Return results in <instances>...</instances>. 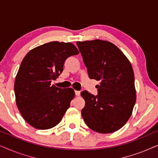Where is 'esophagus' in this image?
I'll use <instances>...</instances> for the list:
<instances>
[{"instance_id":"1","label":"esophagus","mask_w":158,"mask_h":158,"mask_svg":"<svg viewBox=\"0 0 158 158\" xmlns=\"http://www.w3.org/2000/svg\"><path fill=\"white\" fill-rule=\"evenodd\" d=\"M75 94L76 96H79L80 94H81V92L78 91V90H75Z\"/></svg>"}]
</instances>
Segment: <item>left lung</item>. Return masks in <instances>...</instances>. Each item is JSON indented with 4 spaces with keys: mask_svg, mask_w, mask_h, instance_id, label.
<instances>
[{
    "mask_svg": "<svg viewBox=\"0 0 158 158\" xmlns=\"http://www.w3.org/2000/svg\"><path fill=\"white\" fill-rule=\"evenodd\" d=\"M77 45L89 77L100 81L96 96L81 92L85 102L81 111L83 120L96 132H114L129 120L136 102L132 67L124 54L108 41L77 42Z\"/></svg>",
    "mask_w": 158,
    "mask_h": 158,
    "instance_id": "1",
    "label": "left lung"
}]
</instances>
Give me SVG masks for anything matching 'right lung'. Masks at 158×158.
Returning <instances> with one entry per match:
<instances>
[{
	"instance_id": "1",
	"label": "right lung",
	"mask_w": 158,
	"mask_h": 158,
	"mask_svg": "<svg viewBox=\"0 0 158 158\" xmlns=\"http://www.w3.org/2000/svg\"><path fill=\"white\" fill-rule=\"evenodd\" d=\"M78 53L71 42H51L32 49L23 59L15 78V96L21 116L34 128L55 127L70 107L74 90L51 82L62 73L67 58Z\"/></svg>"
}]
</instances>
